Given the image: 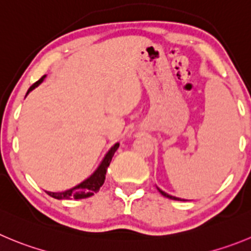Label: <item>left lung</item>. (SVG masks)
<instances>
[{"label":"left lung","instance_id":"1","mask_svg":"<svg viewBox=\"0 0 251 251\" xmlns=\"http://www.w3.org/2000/svg\"><path fill=\"white\" fill-rule=\"evenodd\" d=\"M156 187H157V186H156ZM157 189H158V192H160V193L162 194L163 197H166V198H170V200H173V201H184V200H182V198H178V197L171 196V194L166 193L165 191H162V189H161V188H158V187H157Z\"/></svg>","mask_w":251,"mask_h":251}]
</instances>
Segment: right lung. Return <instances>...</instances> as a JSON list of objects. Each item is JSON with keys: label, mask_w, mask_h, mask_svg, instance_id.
<instances>
[{"label": "right lung", "mask_w": 251, "mask_h": 251, "mask_svg": "<svg viewBox=\"0 0 251 251\" xmlns=\"http://www.w3.org/2000/svg\"><path fill=\"white\" fill-rule=\"evenodd\" d=\"M44 78H46V75L42 76L38 81H36L33 85L30 86V88L28 89L27 94H29V91H32L33 89H36L37 86L44 80ZM119 146H120V144L116 142V144L106 152V154L104 156V158H102V161L100 162V165L98 166L97 170L94 171L88 178L84 179V181L80 182L79 184H76L75 187L67 189V191L64 192H46L50 197L55 198V200H72V198H74V200H83V198H88V197L93 196V194L97 193L100 189V187L104 184L107 167H109L112 156H114V153L116 152V150L119 149Z\"/></svg>", "instance_id": "add662e5"}]
</instances>
